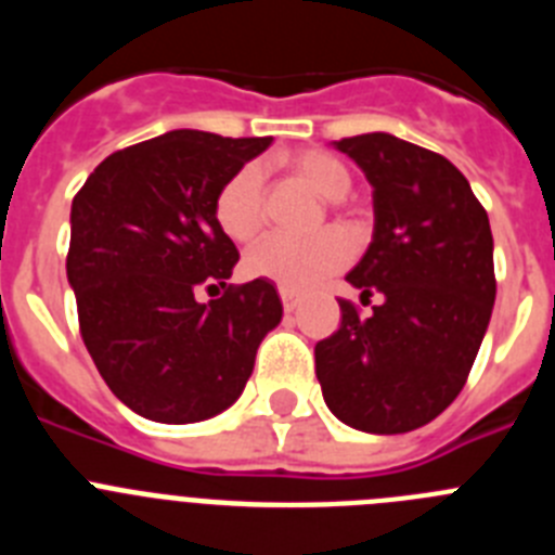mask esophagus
<instances>
[{"label":"esophagus","mask_w":555,"mask_h":555,"mask_svg":"<svg viewBox=\"0 0 555 555\" xmlns=\"http://www.w3.org/2000/svg\"><path fill=\"white\" fill-rule=\"evenodd\" d=\"M281 302H283V311L286 313H294L297 308H300V297L294 292H286V288H281Z\"/></svg>","instance_id":"34e87169"}]
</instances>
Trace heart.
<instances>
[{
  "label": "heart",
  "mask_w": 555,
  "mask_h": 555,
  "mask_svg": "<svg viewBox=\"0 0 555 555\" xmlns=\"http://www.w3.org/2000/svg\"><path fill=\"white\" fill-rule=\"evenodd\" d=\"M288 169L320 197L341 199L350 191V171L338 158L320 150L294 152ZM214 219L233 242H249L263 224V169L247 164L235 169L214 199ZM352 244L341 230H325L311 238L267 235L244 255V272L258 281H272L286 292H306L322 278L350 261Z\"/></svg>",
  "instance_id": "b5f03b06"
}]
</instances>
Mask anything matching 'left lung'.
<instances>
[{
  "label": "left lung",
  "mask_w": 555,
  "mask_h": 555,
  "mask_svg": "<svg viewBox=\"0 0 555 555\" xmlns=\"http://www.w3.org/2000/svg\"><path fill=\"white\" fill-rule=\"evenodd\" d=\"M372 183L375 233L347 281L370 317L338 300L341 325L313 347L327 409L366 434L423 428L467 384L494 306L492 230L467 178L439 152L364 132L333 141Z\"/></svg>",
  "instance_id": "8db88e82"
}]
</instances>
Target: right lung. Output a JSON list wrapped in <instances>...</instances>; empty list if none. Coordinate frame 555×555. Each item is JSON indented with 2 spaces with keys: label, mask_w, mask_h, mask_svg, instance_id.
Here are the masks:
<instances>
[{
  "label": "right lung",
  "mask_w": 555,
  "mask_h": 555,
  "mask_svg": "<svg viewBox=\"0 0 555 555\" xmlns=\"http://www.w3.org/2000/svg\"><path fill=\"white\" fill-rule=\"evenodd\" d=\"M269 144L164 132L107 155L72 203L66 274L80 336L113 395L146 420L222 414L281 322L272 283L228 286L238 249L214 219L224 180ZM214 282L223 297L197 304L193 294Z\"/></svg>",
  "instance_id": "1"
}]
</instances>
